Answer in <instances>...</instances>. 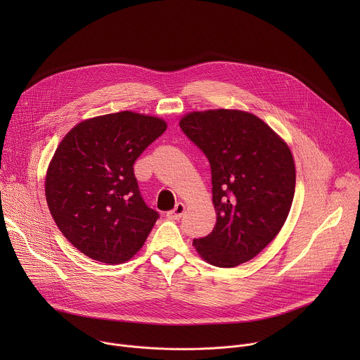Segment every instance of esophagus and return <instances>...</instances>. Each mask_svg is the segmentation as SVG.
Masks as SVG:
<instances>
[{
  "mask_svg": "<svg viewBox=\"0 0 360 360\" xmlns=\"http://www.w3.org/2000/svg\"><path fill=\"white\" fill-rule=\"evenodd\" d=\"M184 212H185V205H184L182 202H178V203L175 205V208H174L172 211H169L167 217H168L169 219H179V218L184 215Z\"/></svg>",
  "mask_w": 360,
  "mask_h": 360,
  "instance_id": "esophagus-1",
  "label": "esophagus"
}]
</instances>
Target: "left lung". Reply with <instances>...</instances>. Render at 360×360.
<instances>
[{
	"mask_svg": "<svg viewBox=\"0 0 360 360\" xmlns=\"http://www.w3.org/2000/svg\"><path fill=\"white\" fill-rule=\"evenodd\" d=\"M179 127L211 165L217 224L193 239L202 258L233 268L255 258L282 229L295 193L288 145L261 118L215 110L191 112Z\"/></svg>",
	"mask_w": 360,
	"mask_h": 360,
	"instance_id": "8db88e82",
	"label": "left lung"
}]
</instances>
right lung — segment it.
<instances>
[{
	"label": "right lung",
	"instance_id": "1",
	"mask_svg": "<svg viewBox=\"0 0 360 360\" xmlns=\"http://www.w3.org/2000/svg\"><path fill=\"white\" fill-rule=\"evenodd\" d=\"M167 122L129 111L86 120L57 148L45 179L51 215L91 259L129 261L160 214L141 196L134 164Z\"/></svg>",
	"mask_w": 360,
	"mask_h": 360
}]
</instances>
